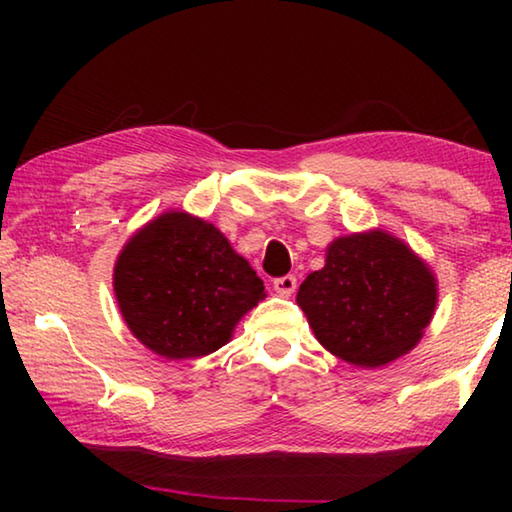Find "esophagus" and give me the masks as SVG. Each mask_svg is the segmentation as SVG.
Wrapping results in <instances>:
<instances>
[{"label":"esophagus","instance_id":"esophagus-1","mask_svg":"<svg viewBox=\"0 0 512 512\" xmlns=\"http://www.w3.org/2000/svg\"><path fill=\"white\" fill-rule=\"evenodd\" d=\"M296 277L293 275H284V277H275L273 280V289L277 291V296L282 298H289L293 291H296Z\"/></svg>","mask_w":512,"mask_h":512}]
</instances>
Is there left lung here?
I'll return each mask as SVG.
<instances>
[{"instance_id":"1","label":"left lung","mask_w":512,"mask_h":512,"mask_svg":"<svg viewBox=\"0 0 512 512\" xmlns=\"http://www.w3.org/2000/svg\"><path fill=\"white\" fill-rule=\"evenodd\" d=\"M296 302L327 352L372 370L420 343L438 305V280L406 241L372 228L334 239Z\"/></svg>"}]
</instances>
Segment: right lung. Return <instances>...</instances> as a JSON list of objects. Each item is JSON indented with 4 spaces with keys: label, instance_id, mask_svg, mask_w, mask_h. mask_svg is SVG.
<instances>
[{
    "label": "right lung",
    "instance_id": "obj_1",
    "mask_svg": "<svg viewBox=\"0 0 512 512\" xmlns=\"http://www.w3.org/2000/svg\"><path fill=\"white\" fill-rule=\"evenodd\" d=\"M112 289L133 336L164 359L212 354L266 298L248 259L214 223L167 210L126 241Z\"/></svg>",
    "mask_w": 512,
    "mask_h": 512
}]
</instances>
